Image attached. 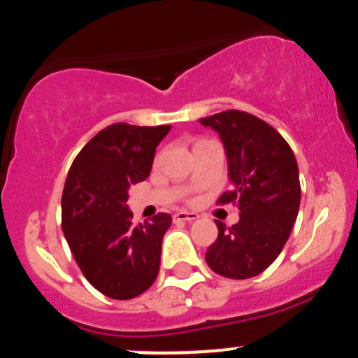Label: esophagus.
Segmentation results:
<instances>
[{"label": "esophagus", "instance_id": "esophagus-1", "mask_svg": "<svg viewBox=\"0 0 358 358\" xmlns=\"http://www.w3.org/2000/svg\"><path fill=\"white\" fill-rule=\"evenodd\" d=\"M198 220V213L193 211H178L174 215V222H194Z\"/></svg>", "mask_w": 358, "mask_h": 358}]
</instances>
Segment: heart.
Instances as JSON below:
<instances>
[{"instance_id": "obj_1", "label": "heart", "mask_w": 358, "mask_h": 358, "mask_svg": "<svg viewBox=\"0 0 358 358\" xmlns=\"http://www.w3.org/2000/svg\"><path fill=\"white\" fill-rule=\"evenodd\" d=\"M198 143H199V141H198Z\"/></svg>"}]
</instances>
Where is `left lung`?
Segmentation results:
<instances>
[{"label": "left lung", "instance_id": "left-lung-1", "mask_svg": "<svg viewBox=\"0 0 358 358\" xmlns=\"http://www.w3.org/2000/svg\"><path fill=\"white\" fill-rule=\"evenodd\" d=\"M224 141L232 189L218 205L234 203L239 222H217L218 237L206 263L218 275L245 280L266 270L282 252L301 205V180L285 138L263 119L244 110H224L199 119Z\"/></svg>", "mask_w": 358, "mask_h": 358}]
</instances>
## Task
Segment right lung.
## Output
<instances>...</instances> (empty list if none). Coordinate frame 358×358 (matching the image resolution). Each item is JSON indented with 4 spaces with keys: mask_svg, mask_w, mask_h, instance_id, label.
I'll use <instances>...</instances> for the list:
<instances>
[{
    "mask_svg": "<svg viewBox=\"0 0 358 358\" xmlns=\"http://www.w3.org/2000/svg\"><path fill=\"white\" fill-rule=\"evenodd\" d=\"M169 131L171 126H107L68 172L61 198L64 237L85 278L110 299L138 297L159 275L172 217L159 213L134 225L126 201L129 187L150 176L157 145Z\"/></svg>",
    "mask_w": 358,
    "mask_h": 358,
    "instance_id": "1",
    "label": "right lung"
}]
</instances>
